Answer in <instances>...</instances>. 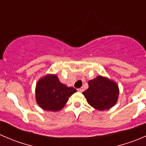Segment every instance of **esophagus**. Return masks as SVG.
Returning a JSON list of instances; mask_svg holds the SVG:
<instances>
[{"instance_id": "esophagus-1", "label": "esophagus", "mask_w": 146, "mask_h": 146, "mask_svg": "<svg viewBox=\"0 0 146 146\" xmlns=\"http://www.w3.org/2000/svg\"><path fill=\"white\" fill-rule=\"evenodd\" d=\"M83 90H84L83 88H78V92H83Z\"/></svg>"}]
</instances>
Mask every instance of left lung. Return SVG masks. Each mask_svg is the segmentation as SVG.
<instances>
[{"label": "left lung", "mask_w": 146, "mask_h": 146, "mask_svg": "<svg viewBox=\"0 0 146 146\" xmlns=\"http://www.w3.org/2000/svg\"><path fill=\"white\" fill-rule=\"evenodd\" d=\"M89 88L82 92L88 104L95 110H110L117 102L119 86L116 82L102 76L88 81Z\"/></svg>", "instance_id": "8db88e82"}]
</instances>
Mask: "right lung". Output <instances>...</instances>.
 <instances>
[{"instance_id":"right-lung-1","label":"right lung","mask_w":146,"mask_h":146,"mask_svg":"<svg viewBox=\"0 0 146 146\" xmlns=\"http://www.w3.org/2000/svg\"><path fill=\"white\" fill-rule=\"evenodd\" d=\"M76 91L73 87L60 82L56 75L47 74L36 82L35 98L42 110L58 111L64 108L69 98Z\"/></svg>"}]
</instances>
